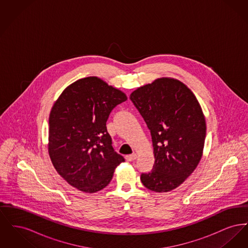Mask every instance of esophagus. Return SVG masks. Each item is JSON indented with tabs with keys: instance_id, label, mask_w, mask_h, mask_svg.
<instances>
[{
	"instance_id": "1",
	"label": "esophagus",
	"mask_w": 248,
	"mask_h": 248,
	"mask_svg": "<svg viewBox=\"0 0 248 248\" xmlns=\"http://www.w3.org/2000/svg\"><path fill=\"white\" fill-rule=\"evenodd\" d=\"M125 159H126L127 161L132 162V161H134V160H136V159H137V154H130V155H126V156H125Z\"/></svg>"
}]
</instances>
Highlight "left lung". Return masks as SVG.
Returning <instances> with one entry per match:
<instances>
[{"instance_id": "left-lung-1", "label": "left lung", "mask_w": 248, "mask_h": 248, "mask_svg": "<svg viewBox=\"0 0 248 248\" xmlns=\"http://www.w3.org/2000/svg\"><path fill=\"white\" fill-rule=\"evenodd\" d=\"M151 132L154 162L140 179L147 189L166 192L181 185L195 170L203 151L206 126L200 104L184 83L155 80L130 94Z\"/></svg>"}]
</instances>
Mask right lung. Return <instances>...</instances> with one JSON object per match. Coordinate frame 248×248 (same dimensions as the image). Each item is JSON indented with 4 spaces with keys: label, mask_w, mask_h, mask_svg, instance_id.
I'll use <instances>...</instances> for the list:
<instances>
[{
    "label": "right lung",
    "mask_w": 248,
    "mask_h": 248,
    "mask_svg": "<svg viewBox=\"0 0 248 248\" xmlns=\"http://www.w3.org/2000/svg\"><path fill=\"white\" fill-rule=\"evenodd\" d=\"M126 98L99 78L87 77L68 86L54 104L48 152L58 173L72 187L89 193L104 189L124 162L112 147L106 123Z\"/></svg>",
    "instance_id": "right-lung-1"
}]
</instances>
